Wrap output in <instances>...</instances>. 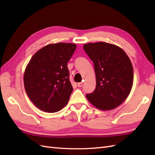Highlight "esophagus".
Instances as JSON below:
<instances>
[{"label":"esophagus","mask_w":155,"mask_h":155,"mask_svg":"<svg viewBox=\"0 0 155 155\" xmlns=\"http://www.w3.org/2000/svg\"><path fill=\"white\" fill-rule=\"evenodd\" d=\"M83 83H78L77 84V86H78V87H83Z\"/></svg>","instance_id":"1"}]
</instances>
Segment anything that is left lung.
<instances>
[{
	"mask_svg": "<svg viewBox=\"0 0 155 155\" xmlns=\"http://www.w3.org/2000/svg\"><path fill=\"white\" fill-rule=\"evenodd\" d=\"M93 61L96 75V88L86 94L88 101L102 110H110L127 99L133 84V68L130 58L117 45L104 42L83 46Z\"/></svg>",
	"mask_w": 155,
	"mask_h": 155,
	"instance_id": "1",
	"label": "left lung"
}]
</instances>
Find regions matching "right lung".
<instances>
[{"mask_svg": "<svg viewBox=\"0 0 155 155\" xmlns=\"http://www.w3.org/2000/svg\"><path fill=\"white\" fill-rule=\"evenodd\" d=\"M77 48L72 43L50 44L32 56L24 73L28 97L36 107L56 113L68 103L73 90L67 62Z\"/></svg>", "mask_w": 155, "mask_h": 155, "instance_id": "right-lung-1", "label": "right lung"}]
</instances>
